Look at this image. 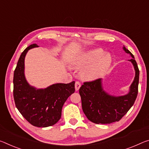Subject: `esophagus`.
<instances>
[{"instance_id": "esophagus-1", "label": "esophagus", "mask_w": 149, "mask_h": 149, "mask_svg": "<svg viewBox=\"0 0 149 149\" xmlns=\"http://www.w3.org/2000/svg\"><path fill=\"white\" fill-rule=\"evenodd\" d=\"M80 87H81V84H80V82H79V81L75 82V91H78L79 89L80 88Z\"/></svg>"}]
</instances>
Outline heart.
Masks as SVG:
<instances>
[{
	"mask_svg": "<svg viewBox=\"0 0 149 149\" xmlns=\"http://www.w3.org/2000/svg\"><path fill=\"white\" fill-rule=\"evenodd\" d=\"M111 63L110 54L101 48H93L82 53L72 61L75 68H81L80 77L87 81L100 78L105 74Z\"/></svg>",
	"mask_w": 149,
	"mask_h": 149,
	"instance_id": "b5f03b06",
	"label": "heart"
}]
</instances>
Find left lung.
Here are the masks:
<instances>
[{
	"label": "left lung",
	"instance_id": "8db88e82",
	"mask_svg": "<svg viewBox=\"0 0 149 149\" xmlns=\"http://www.w3.org/2000/svg\"><path fill=\"white\" fill-rule=\"evenodd\" d=\"M132 58L128 61L133 65L135 76L128 93L115 96L107 93L103 87L102 79L84 82L79 89L82 109L89 121L96 124H109L119 121L133 105L138 94L139 70L134 57L125 47H123Z\"/></svg>",
	"mask_w": 149,
	"mask_h": 149
}]
</instances>
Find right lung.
<instances>
[{"label":"right lung","mask_w":149,"mask_h":149,"mask_svg":"<svg viewBox=\"0 0 149 149\" xmlns=\"http://www.w3.org/2000/svg\"><path fill=\"white\" fill-rule=\"evenodd\" d=\"M37 47L33 44L21 54L14 72L13 95L16 108L30 124L47 127L60 119L63 104L75 91V81L55 84L44 89L30 86L24 75V59L29 49Z\"/></svg>","instance_id":"right-lung-1"}]
</instances>
